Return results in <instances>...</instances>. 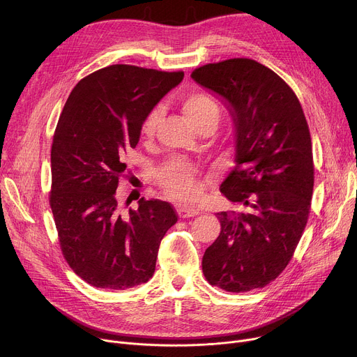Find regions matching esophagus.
<instances>
[{
  "instance_id": "esophagus-1",
  "label": "esophagus",
  "mask_w": 357,
  "mask_h": 357,
  "mask_svg": "<svg viewBox=\"0 0 357 357\" xmlns=\"http://www.w3.org/2000/svg\"><path fill=\"white\" fill-rule=\"evenodd\" d=\"M176 213L179 218H192L198 215V209L195 208H189V206H185V205H178L176 206Z\"/></svg>"
}]
</instances>
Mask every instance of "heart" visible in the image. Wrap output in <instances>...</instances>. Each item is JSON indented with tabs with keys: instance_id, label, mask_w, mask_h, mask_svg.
Wrapping results in <instances>:
<instances>
[{
	"instance_id": "b5f03b06",
	"label": "heart",
	"mask_w": 357,
	"mask_h": 357,
	"mask_svg": "<svg viewBox=\"0 0 357 357\" xmlns=\"http://www.w3.org/2000/svg\"><path fill=\"white\" fill-rule=\"evenodd\" d=\"M181 109L189 123L198 132H212L216 128L220 116L219 107L216 102L202 92H188L183 93L179 101ZM158 125V111H151L142 125L141 137L151 139L155 135ZM158 186L164 190L165 195L175 201L189 202L193 201L199 193V175L195 167L181 159H172L162 165L155 175Z\"/></svg>"
}]
</instances>
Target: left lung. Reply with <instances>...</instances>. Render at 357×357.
<instances>
[{
    "label": "left lung",
    "mask_w": 357,
    "mask_h": 357,
    "mask_svg": "<svg viewBox=\"0 0 357 357\" xmlns=\"http://www.w3.org/2000/svg\"><path fill=\"white\" fill-rule=\"evenodd\" d=\"M228 105L236 131V167L220 192L243 211L219 212L220 234L205 250L212 286L249 291L287 266L310 213L314 165L309 126L296 93L255 59L206 63L190 74Z\"/></svg>",
    "instance_id": "1"
}]
</instances>
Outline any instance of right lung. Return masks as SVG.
I'll return each instance as SVG.
<instances>
[{
  "mask_svg": "<svg viewBox=\"0 0 357 357\" xmlns=\"http://www.w3.org/2000/svg\"><path fill=\"white\" fill-rule=\"evenodd\" d=\"M182 79V71L115 63L82 78L63 105L51 148L50 206L63 257L93 287L146 283L160 241L178 220L159 199L141 198L125 213L116 188L145 116Z\"/></svg>",
  "mask_w": 357,
  "mask_h": 357,
  "instance_id": "obj_1",
  "label": "right lung"
}]
</instances>
